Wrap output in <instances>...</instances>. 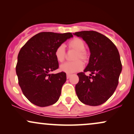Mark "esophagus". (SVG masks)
<instances>
[{
	"label": "esophagus",
	"instance_id": "esophagus-1",
	"mask_svg": "<svg viewBox=\"0 0 134 134\" xmlns=\"http://www.w3.org/2000/svg\"><path fill=\"white\" fill-rule=\"evenodd\" d=\"M70 76H71V75L69 74H67V79H69V77H70Z\"/></svg>",
	"mask_w": 134,
	"mask_h": 134
}]
</instances>
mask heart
I'll return each mask as SVG.
<instances>
[{
	"label": "heart",
	"instance_id": "b5f03b06",
	"mask_svg": "<svg viewBox=\"0 0 134 134\" xmlns=\"http://www.w3.org/2000/svg\"><path fill=\"white\" fill-rule=\"evenodd\" d=\"M67 47L69 50L75 51L76 53L73 56L74 61L66 62L60 65V69L62 72L67 74H72L80 71L83 68V63L87 62L90 58L88 52L85 49V43L79 38H74L67 43ZM55 57L57 60L59 62H63L66 58V52L63 45H59L55 50Z\"/></svg>",
	"mask_w": 134,
	"mask_h": 134
}]
</instances>
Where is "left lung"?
Here are the masks:
<instances>
[{
    "label": "left lung",
    "mask_w": 134,
    "mask_h": 134,
    "mask_svg": "<svg viewBox=\"0 0 134 134\" xmlns=\"http://www.w3.org/2000/svg\"><path fill=\"white\" fill-rule=\"evenodd\" d=\"M74 35L87 43L91 52L86 68L77 74L76 94L83 103L100 105L112 96L118 84L122 69L119 52L108 38L97 31H83ZM87 71L92 72L90 76L85 75Z\"/></svg>",
    "instance_id": "left-lung-1"
}]
</instances>
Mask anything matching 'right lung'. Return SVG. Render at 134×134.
I'll return each instance as SVG.
<instances>
[{
	"label": "right lung",
	"instance_id": "add662e5",
	"mask_svg": "<svg viewBox=\"0 0 134 134\" xmlns=\"http://www.w3.org/2000/svg\"><path fill=\"white\" fill-rule=\"evenodd\" d=\"M71 33L41 32L31 38L21 48L18 56L16 70L23 93L31 103L44 107L59 99L66 81L64 72L49 74L59 67L55 50Z\"/></svg>",
	"mask_w": 134,
	"mask_h": 134
}]
</instances>
